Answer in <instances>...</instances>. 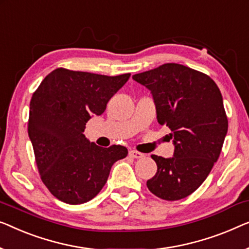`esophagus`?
I'll list each match as a JSON object with an SVG mask.
<instances>
[{"label":"esophagus","instance_id":"obj_1","mask_svg":"<svg viewBox=\"0 0 249 249\" xmlns=\"http://www.w3.org/2000/svg\"><path fill=\"white\" fill-rule=\"evenodd\" d=\"M129 155H130L132 158H142V157H145V155H143L142 153H139V151H137V150H130V151H129Z\"/></svg>","mask_w":249,"mask_h":249}]
</instances>
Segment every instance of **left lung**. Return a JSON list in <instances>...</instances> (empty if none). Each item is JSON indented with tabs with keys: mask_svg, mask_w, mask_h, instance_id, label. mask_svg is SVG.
Listing matches in <instances>:
<instances>
[{
	"mask_svg": "<svg viewBox=\"0 0 249 249\" xmlns=\"http://www.w3.org/2000/svg\"><path fill=\"white\" fill-rule=\"evenodd\" d=\"M132 78L150 91L158 124L171 129L175 147L173 157L151 155L157 173L147 187L163 200H181L202 184L220 155L228 131L220 89L208 75L174 63Z\"/></svg>",
	"mask_w": 249,
	"mask_h": 249,
	"instance_id": "1",
	"label": "left lung"
}]
</instances>
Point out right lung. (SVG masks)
<instances>
[{
  "instance_id": "obj_1",
  "label": "right lung",
  "mask_w": 249,
  "mask_h": 249,
  "mask_svg": "<svg viewBox=\"0 0 249 249\" xmlns=\"http://www.w3.org/2000/svg\"><path fill=\"white\" fill-rule=\"evenodd\" d=\"M129 77L57 68L32 95L28 133L36 163L44 184L63 202L92 200L107 183L112 165L128 155L124 146L103 148L83 132Z\"/></svg>"
}]
</instances>
